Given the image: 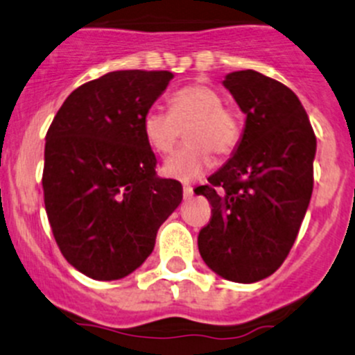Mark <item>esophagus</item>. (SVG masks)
<instances>
[{"label": "esophagus", "instance_id": "34e87169", "mask_svg": "<svg viewBox=\"0 0 355 355\" xmlns=\"http://www.w3.org/2000/svg\"><path fill=\"white\" fill-rule=\"evenodd\" d=\"M193 186L189 184H184V188H182V196H184V199H189L191 196H193Z\"/></svg>", "mask_w": 355, "mask_h": 355}]
</instances>
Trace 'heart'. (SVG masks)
Segmentation results:
<instances>
[{
	"instance_id": "obj_1",
	"label": "heart",
	"mask_w": 355,
	"mask_h": 355,
	"mask_svg": "<svg viewBox=\"0 0 355 355\" xmlns=\"http://www.w3.org/2000/svg\"><path fill=\"white\" fill-rule=\"evenodd\" d=\"M169 112L150 107L142 117L147 144L157 154H169L186 129L189 144L162 164V174L178 181H193L211 169L213 153L230 157L241 141L243 122L233 107L223 105L221 95L205 83H191L173 92Z\"/></svg>"
}]
</instances>
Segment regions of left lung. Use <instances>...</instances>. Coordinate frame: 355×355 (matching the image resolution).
Masks as SVG:
<instances>
[{"mask_svg": "<svg viewBox=\"0 0 355 355\" xmlns=\"http://www.w3.org/2000/svg\"><path fill=\"white\" fill-rule=\"evenodd\" d=\"M223 85L246 124L234 156L196 189L213 206L198 248L220 277L253 284L277 272L297 240L313 189L317 139L284 83L241 70Z\"/></svg>", "mask_w": 355, "mask_h": 355, "instance_id": "1", "label": "left lung"}]
</instances>
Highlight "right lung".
<instances>
[{"instance_id":"add662e5","label":"right lung","mask_w":355,"mask_h":355,"mask_svg":"<svg viewBox=\"0 0 355 355\" xmlns=\"http://www.w3.org/2000/svg\"><path fill=\"white\" fill-rule=\"evenodd\" d=\"M174 75L119 70L83 83L46 132L43 199L51 233L71 266L119 280L153 253L182 186L156 176L142 117Z\"/></svg>"}]
</instances>
